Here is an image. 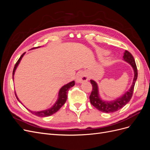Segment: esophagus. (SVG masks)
I'll list each match as a JSON object with an SVG mask.
<instances>
[{
	"label": "esophagus",
	"instance_id": "obj_1",
	"mask_svg": "<svg viewBox=\"0 0 150 150\" xmlns=\"http://www.w3.org/2000/svg\"><path fill=\"white\" fill-rule=\"evenodd\" d=\"M88 80V76L84 71H79L76 76V82L78 83H81Z\"/></svg>",
	"mask_w": 150,
	"mask_h": 150
}]
</instances>
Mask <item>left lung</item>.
Listing matches in <instances>:
<instances>
[{
  "mask_svg": "<svg viewBox=\"0 0 150 150\" xmlns=\"http://www.w3.org/2000/svg\"><path fill=\"white\" fill-rule=\"evenodd\" d=\"M123 59L125 61L128 62L129 64L132 66L134 72V76L131 88L122 96L115 99V101H104L99 98L98 85L93 80L90 81L91 84H92L93 87L91 93L89 96L90 102L93 106L101 112L110 113L118 111L121 108L124 107L131 100V98H132L135 83L138 78L137 67V65H136V62L132 54L128 51H126L124 53Z\"/></svg>",
  "mask_w": 150,
  "mask_h": 150,
  "instance_id": "1",
  "label": "left lung"
}]
</instances>
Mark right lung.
<instances>
[{
	"label": "right lung",
	"mask_w": 150,
	"mask_h": 150,
	"mask_svg": "<svg viewBox=\"0 0 150 150\" xmlns=\"http://www.w3.org/2000/svg\"><path fill=\"white\" fill-rule=\"evenodd\" d=\"M24 54H25V52L22 54V56L20 57V58L18 59V61L16 63L14 67H13V69L12 78H13V74H14V72H15L16 68H17L18 64H19L21 59L24 55ZM74 84H75V83L73 81H72V82L64 85V86H62L59 91V98H58L57 101H56V104H54V105L51 108L49 109V110H45V111H38V112H34V111H31L30 110H29V111L33 113V115L37 116H39V117H46V116H51V115L54 114V113L56 112L63 105H64V103L66 101V99H67L68 91H69V89L71 88H72V86H74ZM15 94H16V93H15ZM16 96L18 100H19V99H18V98L17 97L16 94ZM19 101L20 102L19 100Z\"/></svg>",
	"instance_id": "obj_1"
}]
</instances>
